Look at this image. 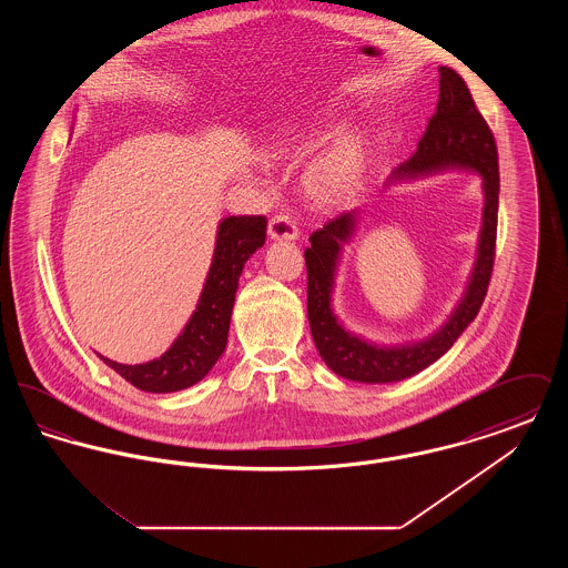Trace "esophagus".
Wrapping results in <instances>:
<instances>
[{"label": "esophagus", "mask_w": 568, "mask_h": 568, "mask_svg": "<svg viewBox=\"0 0 568 568\" xmlns=\"http://www.w3.org/2000/svg\"><path fill=\"white\" fill-rule=\"evenodd\" d=\"M268 236L272 241H296V221L287 213H278V215L272 216L271 223H268Z\"/></svg>", "instance_id": "34e87169"}]
</instances>
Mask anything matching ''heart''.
I'll return each mask as SVG.
<instances>
[{"instance_id": "b5f03b06", "label": "heart", "mask_w": 568, "mask_h": 568, "mask_svg": "<svg viewBox=\"0 0 568 568\" xmlns=\"http://www.w3.org/2000/svg\"><path fill=\"white\" fill-rule=\"evenodd\" d=\"M315 142V132L292 130L274 144V155H297ZM364 174V144L359 135L343 134L332 140L324 151L308 163L304 187L313 200L334 204L349 197L359 187Z\"/></svg>"}]
</instances>
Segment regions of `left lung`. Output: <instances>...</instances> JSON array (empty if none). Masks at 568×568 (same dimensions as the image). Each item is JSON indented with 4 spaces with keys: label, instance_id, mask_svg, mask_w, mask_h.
<instances>
[{
    "label": "left lung",
    "instance_id": "obj_1",
    "mask_svg": "<svg viewBox=\"0 0 568 568\" xmlns=\"http://www.w3.org/2000/svg\"><path fill=\"white\" fill-rule=\"evenodd\" d=\"M438 102L428 128L422 135L413 158L396 170V179L428 174L443 168L477 170L484 179V227L479 234L477 262L470 283L458 308L430 338L405 347H377L362 341L338 324L332 313V285L341 244L347 243L355 227L353 213L327 221L322 230L311 234V246L304 251L306 260V308L315 347L329 371L359 383H394L413 377L428 368L440 355L452 349L459 334L477 317L487 285L494 271L496 255V225H498V151L496 140L475 106V100L464 79L452 68H438Z\"/></svg>",
    "mask_w": 568,
    "mask_h": 568
}]
</instances>
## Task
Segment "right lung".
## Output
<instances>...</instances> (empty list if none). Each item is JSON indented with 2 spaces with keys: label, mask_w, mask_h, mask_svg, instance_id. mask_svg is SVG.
<instances>
[{
  "label": "right lung",
  "mask_w": 568,
  "mask_h": 568,
  "mask_svg": "<svg viewBox=\"0 0 568 568\" xmlns=\"http://www.w3.org/2000/svg\"><path fill=\"white\" fill-rule=\"evenodd\" d=\"M264 215L227 216L219 223L215 255L200 302L183 334L162 357L146 364L100 359L142 392L170 394L206 377L227 345L230 320L244 262L266 243Z\"/></svg>",
  "instance_id": "add662e5"
}]
</instances>
